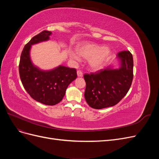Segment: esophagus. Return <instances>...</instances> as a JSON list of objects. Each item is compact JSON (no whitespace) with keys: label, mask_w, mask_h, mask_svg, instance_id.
I'll return each mask as SVG.
<instances>
[{"label":"esophagus","mask_w":159,"mask_h":159,"mask_svg":"<svg viewBox=\"0 0 159 159\" xmlns=\"http://www.w3.org/2000/svg\"><path fill=\"white\" fill-rule=\"evenodd\" d=\"M77 75H78V77H82L83 76V73L80 70H78V71H77Z\"/></svg>","instance_id":"1"}]
</instances>
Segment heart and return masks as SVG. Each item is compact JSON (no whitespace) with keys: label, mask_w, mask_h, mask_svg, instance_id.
<instances>
[{"label":"heart","mask_w":159,"mask_h":159,"mask_svg":"<svg viewBox=\"0 0 159 159\" xmlns=\"http://www.w3.org/2000/svg\"><path fill=\"white\" fill-rule=\"evenodd\" d=\"M77 52L71 51L70 58L80 61L81 57L88 60V66L93 71H98L103 68L111 57L112 51L108 46H103L93 42H84L76 47Z\"/></svg>","instance_id":"obj_1"}]
</instances>
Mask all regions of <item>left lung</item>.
Segmentation results:
<instances>
[{
    "label": "left lung",
    "instance_id": "8db88e82",
    "mask_svg": "<svg viewBox=\"0 0 159 159\" xmlns=\"http://www.w3.org/2000/svg\"><path fill=\"white\" fill-rule=\"evenodd\" d=\"M117 68L109 65L95 74H85L84 97L91 107L101 109L114 106L121 101L131 87L133 78V59L129 51L117 55Z\"/></svg>",
    "mask_w": 159,
    "mask_h": 159
}]
</instances>
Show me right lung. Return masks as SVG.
Instances as JSON below:
<instances>
[{
    "label": "right lung",
    "mask_w": 159,
    "mask_h": 159,
    "mask_svg": "<svg viewBox=\"0 0 159 159\" xmlns=\"http://www.w3.org/2000/svg\"><path fill=\"white\" fill-rule=\"evenodd\" d=\"M52 32L44 30L34 36L22 52L19 74L24 88L36 102L55 105L64 97L68 85L77 78L76 70L64 66L42 70L34 64L30 57L32 46L50 40Z\"/></svg>",
    "instance_id": "right-lung-1"
}]
</instances>
